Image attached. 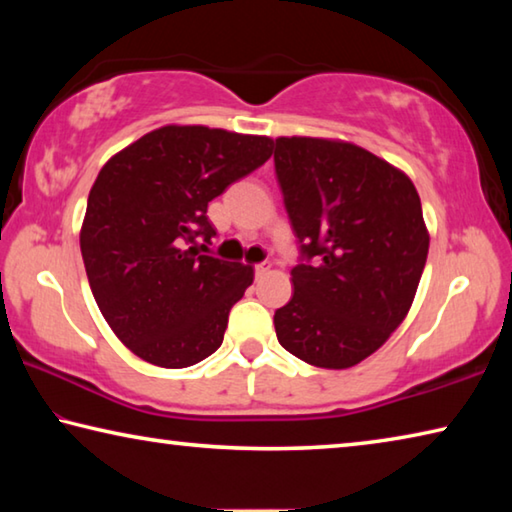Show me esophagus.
Listing matches in <instances>:
<instances>
[{"instance_id": "1", "label": "esophagus", "mask_w": 512, "mask_h": 512, "mask_svg": "<svg viewBox=\"0 0 512 512\" xmlns=\"http://www.w3.org/2000/svg\"><path fill=\"white\" fill-rule=\"evenodd\" d=\"M268 268H271V266H268V264H255V277H262V275H266L268 273Z\"/></svg>"}]
</instances>
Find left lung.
Wrapping results in <instances>:
<instances>
[{"label": "left lung", "instance_id": "8db88e82", "mask_svg": "<svg viewBox=\"0 0 512 512\" xmlns=\"http://www.w3.org/2000/svg\"><path fill=\"white\" fill-rule=\"evenodd\" d=\"M275 173L302 262L275 311L284 350L318 368L357 366L409 314L429 253L411 178L357 144L277 137Z\"/></svg>", "mask_w": 512, "mask_h": 512}]
</instances>
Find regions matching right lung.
I'll use <instances>...</instances> for the list:
<instances>
[{
	"label": "right lung",
	"instance_id": "obj_1",
	"mask_svg": "<svg viewBox=\"0 0 512 512\" xmlns=\"http://www.w3.org/2000/svg\"><path fill=\"white\" fill-rule=\"evenodd\" d=\"M273 140L207 126H162L103 164L90 189L81 255L117 339L160 368L221 348L253 266L205 255L207 203L271 158Z\"/></svg>",
	"mask_w": 512,
	"mask_h": 512
}]
</instances>
